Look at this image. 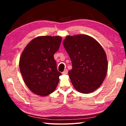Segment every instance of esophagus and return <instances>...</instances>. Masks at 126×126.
I'll use <instances>...</instances> for the list:
<instances>
[{
  "label": "esophagus",
  "instance_id": "34e87169",
  "mask_svg": "<svg viewBox=\"0 0 126 126\" xmlns=\"http://www.w3.org/2000/svg\"><path fill=\"white\" fill-rule=\"evenodd\" d=\"M68 69H65L64 71L63 72H62V74H67V73H68Z\"/></svg>",
  "mask_w": 126,
  "mask_h": 126
}]
</instances>
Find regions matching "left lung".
I'll return each instance as SVG.
<instances>
[{
	"mask_svg": "<svg viewBox=\"0 0 126 126\" xmlns=\"http://www.w3.org/2000/svg\"><path fill=\"white\" fill-rule=\"evenodd\" d=\"M63 46L72 61L68 74L74 88L84 94L98 88L108 69L107 55L99 43L90 36L79 34L67 36Z\"/></svg>",
	"mask_w": 126,
	"mask_h": 126,
	"instance_id": "1",
	"label": "left lung"
}]
</instances>
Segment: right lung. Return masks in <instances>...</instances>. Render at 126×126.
Wrapping results in <instances>:
<instances>
[{"label": "right lung", "mask_w": 126, "mask_h": 126, "mask_svg": "<svg viewBox=\"0 0 126 126\" xmlns=\"http://www.w3.org/2000/svg\"><path fill=\"white\" fill-rule=\"evenodd\" d=\"M62 41L59 36H40L32 40L21 54L19 69L24 82L33 93L46 96L53 93L61 73L54 58Z\"/></svg>", "instance_id": "right-lung-1"}]
</instances>
